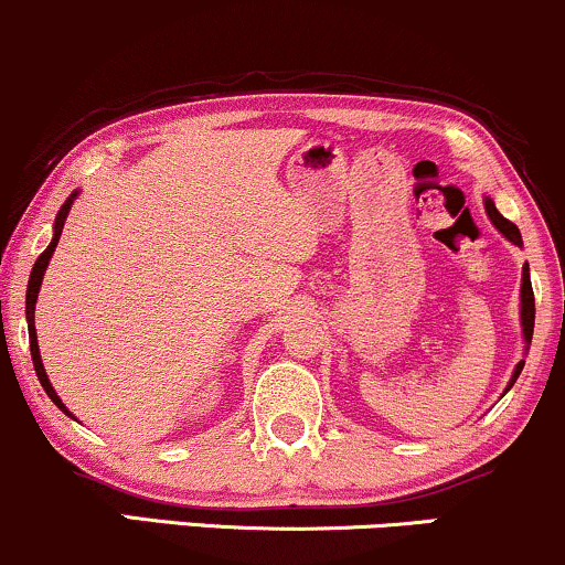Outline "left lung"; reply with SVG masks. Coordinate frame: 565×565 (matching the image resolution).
Listing matches in <instances>:
<instances>
[{
  "mask_svg": "<svg viewBox=\"0 0 565 565\" xmlns=\"http://www.w3.org/2000/svg\"><path fill=\"white\" fill-rule=\"evenodd\" d=\"M484 211H488V216L492 224H495V230L503 234L505 239L513 242V245L521 247L524 242H521V232L516 230V224H511L509 218L501 216V211L495 209V203H492L490 198H484ZM521 333H524V344L530 347L532 344V333H534V291H532V281H530V266H524V270H521ZM521 370H524V360L519 362L516 370H513L511 381H509V388L513 383H516V377ZM505 388V391H509ZM503 391V394H505Z\"/></svg>",
  "mask_w": 565,
  "mask_h": 565,
  "instance_id": "left-lung-1",
  "label": "left lung"
}]
</instances>
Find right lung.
<instances>
[{"label": "right lung", "instance_id": "right-lung-1", "mask_svg": "<svg viewBox=\"0 0 565 565\" xmlns=\"http://www.w3.org/2000/svg\"><path fill=\"white\" fill-rule=\"evenodd\" d=\"M75 198H77V190H75L73 195H70L67 200H64V205H62V209H60V213H56V218H54V237H52V242H49V247L44 249V253L39 255V260L33 263L31 278H28V295H25V318H28V335H31V356H33V367H35V375H39L41 385H44L46 396L52 398V402H54L56 406H60V409H62L64 414H70V409H67V406L62 404V398L56 396V391L52 388V383H49V377H46L44 362H41V352H39V335H35L33 312H35V299H39V289H41V281H44L46 266H49V260H52V255H54V247H56V242H60V237H62L64 221H67V213H70V209H73ZM70 417H73V414H70Z\"/></svg>", "mask_w": 565, "mask_h": 565}]
</instances>
